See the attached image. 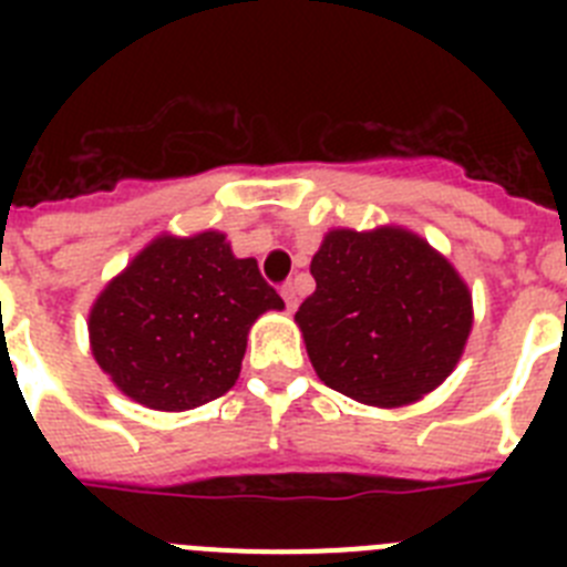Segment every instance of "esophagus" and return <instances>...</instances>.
Here are the masks:
<instances>
[{
  "instance_id": "obj_1",
  "label": "esophagus",
  "mask_w": 567,
  "mask_h": 567,
  "mask_svg": "<svg viewBox=\"0 0 567 567\" xmlns=\"http://www.w3.org/2000/svg\"><path fill=\"white\" fill-rule=\"evenodd\" d=\"M280 298H284L289 312H295V307H298V287H295V284H287V287L280 289Z\"/></svg>"
}]
</instances>
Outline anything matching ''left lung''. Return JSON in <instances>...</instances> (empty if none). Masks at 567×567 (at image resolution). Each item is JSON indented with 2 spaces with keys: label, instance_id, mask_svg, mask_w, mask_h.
I'll return each mask as SVG.
<instances>
[{
  "label": "left lung",
  "instance_id": "8db88e82",
  "mask_svg": "<svg viewBox=\"0 0 567 567\" xmlns=\"http://www.w3.org/2000/svg\"><path fill=\"white\" fill-rule=\"evenodd\" d=\"M315 292L295 312L315 372L369 405H405L454 372L471 292L429 240L400 227L332 229L312 258Z\"/></svg>",
  "mask_w": 567,
  "mask_h": 567
}]
</instances>
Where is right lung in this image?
I'll list each match as a JSON object with an SVG mask.
<instances>
[{
    "label": "right lung",
    "instance_id": "obj_1",
    "mask_svg": "<svg viewBox=\"0 0 567 567\" xmlns=\"http://www.w3.org/2000/svg\"><path fill=\"white\" fill-rule=\"evenodd\" d=\"M269 309L284 300L227 235H162L96 298L90 349L130 400L187 412L233 389L249 327Z\"/></svg>",
    "mask_w": 567,
    "mask_h": 567
}]
</instances>
